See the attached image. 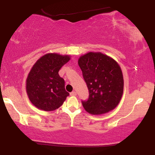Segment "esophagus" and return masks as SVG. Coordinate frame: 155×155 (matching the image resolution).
<instances>
[{"label":"esophagus","mask_w":155,"mask_h":155,"mask_svg":"<svg viewBox=\"0 0 155 155\" xmlns=\"http://www.w3.org/2000/svg\"><path fill=\"white\" fill-rule=\"evenodd\" d=\"M70 95L71 96H76V95H77V93H76L75 91H72L70 93Z\"/></svg>","instance_id":"1"}]
</instances>
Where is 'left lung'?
I'll use <instances>...</instances> for the list:
<instances>
[{
    "mask_svg": "<svg viewBox=\"0 0 155 155\" xmlns=\"http://www.w3.org/2000/svg\"><path fill=\"white\" fill-rule=\"evenodd\" d=\"M89 97L82 101L88 113L103 114L117 107L123 96L124 80L117 62L100 52H90L78 58Z\"/></svg>",
    "mask_w": 155,
    "mask_h": 155,
    "instance_id": "8db88e82",
    "label": "left lung"
}]
</instances>
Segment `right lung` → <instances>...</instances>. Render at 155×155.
<instances>
[{"label":"right lung","instance_id":"right-lung-1","mask_svg":"<svg viewBox=\"0 0 155 155\" xmlns=\"http://www.w3.org/2000/svg\"><path fill=\"white\" fill-rule=\"evenodd\" d=\"M70 59L69 55L48 53L32 66L26 81V90L31 103L38 109H57L69 95L58 71Z\"/></svg>","mask_w":155,"mask_h":155}]
</instances>
